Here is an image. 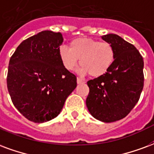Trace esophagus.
I'll return each instance as SVG.
<instances>
[{
	"mask_svg": "<svg viewBox=\"0 0 154 154\" xmlns=\"http://www.w3.org/2000/svg\"><path fill=\"white\" fill-rule=\"evenodd\" d=\"M77 84H81V83H84V81L82 80V79H81V78H79V77H77Z\"/></svg>",
	"mask_w": 154,
	"mask_h": 154,
	"instance_id": "1",
	"label": "esophagus"
}]
</instances>
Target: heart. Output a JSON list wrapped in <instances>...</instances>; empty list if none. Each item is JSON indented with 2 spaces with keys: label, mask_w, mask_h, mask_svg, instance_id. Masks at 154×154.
I'll return each mask as SVG.
<instances>
[{
  "label": "heart",
  "mask_w": 154,
  "mask_h": 154,
  "mask_svg": "<svg viewBox=\"0 0 154 154\" xmlns=\"http://www.w3.org/2000/svg\"><path fill=\"white\" fill-rule=\"evenodd\" d=\"M59 54L67 70H73L80 60L81 73H89L92 77H100L107 73L115 59L114 49L110 43L83 37L72 41L70 47L60 46Z\"/></svg>",
  "instance_id": "1"
}]
</instances>
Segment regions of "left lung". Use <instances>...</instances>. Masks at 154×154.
I'll return each mask as SVG.
<instances>
[{"instance_id":"8db88e82","label":"left lung","mask_w":154,"mask_h":154,"mask_svg":"<svg viewBox=\"0 0 154 154\" xmlns=\"http://www.w3.org/2000/svg\"><path fill=\"white\" fill-rule=\"evenodd\" d=\"M102 39L112 45L114 62L103 76L87 82L86 107L95 119L113 122L128 115L144 87V60L135 46L116 34Z\"/></svg>"}]
</instances>
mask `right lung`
Here are the masks:
<instances>
[{"instance_id":"right-lung-1","label":"right lung","mask_w":154,"mask_h":154,"mask_svg":"<svg viewBox=\"0 0 154 154\" xmlns=\"http://www.w3.org/2000/svg\"><path fill=\"white\" fill-rule=\"evenodd\" d=\"M62 34L42 31L24 40L9 63L7 87L14 107L31 122L42 123L60 114L77 87V77L62 64Z\"/></svg>"}]
</instances>
